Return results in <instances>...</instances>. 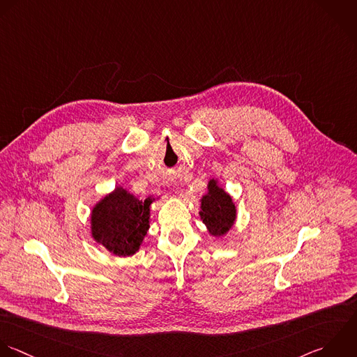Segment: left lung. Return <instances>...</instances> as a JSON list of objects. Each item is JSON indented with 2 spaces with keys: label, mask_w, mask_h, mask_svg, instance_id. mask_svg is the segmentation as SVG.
Masks as SVG:
<instances>
[{
  "label": "left lung",
  "mask_w": 357,
  "mask_h": 357,
  "mask_svg": "<svg viewBox=\"0 0 357 357\" xmlns=\"http://www.w3.org/2000/svg\"><path fill=\"white\" fill-rule=\"evenodd\" d=\"M200 220L214 238L225 236L236 222V206L232 196L220 185L217 178L207 183V193L200 199Z\"/></svg>",
  "instance_id": "1"
}]
</instances>
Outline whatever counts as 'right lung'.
<instances>
[{
	"label": "right lung",
	"instance_id": "add662e5",
	"mask_svg": "<svg viewBox=\"0 0 357 357\" xmlns=\"http://www.w3.org/2000/svg\"><path fill=\"white\" fill-rule=\"evenodd\" d=\"M158 199L147 196L140 200L122 186H116L91 208V238L116 257L133 256L147 235L151 204Z\"/></svg>",
	"mask_w": 357,
	"mask_h": 357
}]
</instances>
